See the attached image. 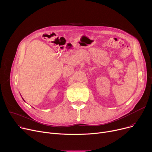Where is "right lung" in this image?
Returning a JSON list of instances; mask_svg holds the SVG:
<instances>
[{"mask_svg":"<svg viewBox=\"0 0 152 152\" xmlns=\"http://www.w3.org/2000/svg\"><path fill=\"white\" fill-rule=\"evenodd\" d=\"M23 100H24V99H23Z\"/></svg>","mask_w":152,"mask_h":152,"instance_id":"obj_1","label":"right lung"}]
</instances>
